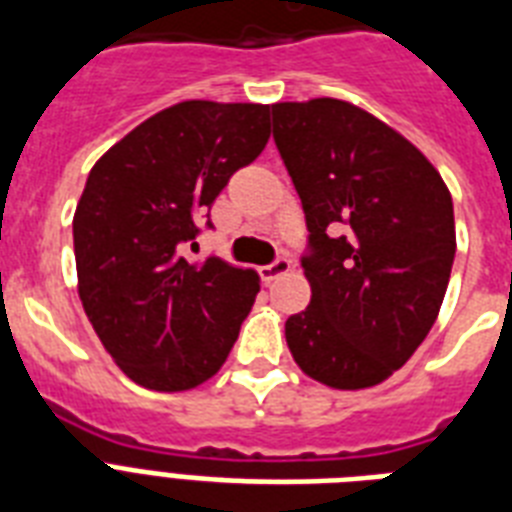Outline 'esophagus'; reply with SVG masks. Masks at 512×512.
Instances as JSON below:
<instances>
[{
	"instance_id": "obj_1",
	"label": "esophagus",
	"mask_w": 512,
	"mask_h": 512,
	"mask_svg": "<svg viewBox=\"0 0 512 512\" xmlns=\"http://www.w3.org/2000/svg\"><path fill=\"white\" fill-rule=\"evenodd\" d=\"M290 267H293V264H290V259H285V256H282V259L272 261V264H267V267H261L259 275L264 282H272V280H277V277L288 275Z\"/></svg>"
}]
</instances>
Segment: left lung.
<instances>
[{
    "label": "left lung",
    "instance_id": "obj_1",
    "mask_svg": "<svg viewBox=\"0 0 512 512\" xmlns=\"http://www.w3.org/2000/svg\"><path fill=\"white\" fill-rule=\"evenodd\" d=\"M272 134L309 230L312 301L285 322L290 354L330 388L378 386L439 317L452 195L418 147L346 100L275 102Z\"/></svg>",
    "mask_w": 512,
    "mask_h": 512
}]
</instances>
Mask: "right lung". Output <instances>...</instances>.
I'll use <instances>...</instances> for the list:
<instances>
[{
    "label": "right lung",
    "instance_id": "1",
    "mask_svg": "<svg viewBox=\"0 0 512 512\" xmlns=\"http://www.w3.org/2000/svg\"><path fill=\"white\" fill-rule=\"evenodd\" d=\"M269 140V105L185 100L155 113L89 171L73 214L79 298L116 365L150 391L214 378L259 275L187 261L216 195ZM211 227V222H206Z\"/></svg>",
    "mask_w": 512,
    "mask_h": 512
}]
</instances>
